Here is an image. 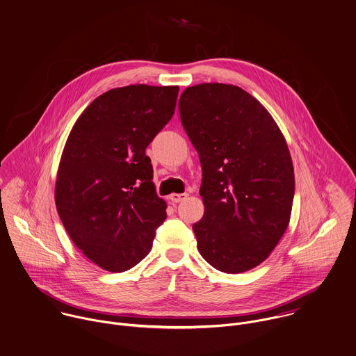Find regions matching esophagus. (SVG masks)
<instances>
[{
	"instance_id": "obj_1",
	"label": "esophagus",
	"mask_w": 356,
	"mask_h": 356,
	"mask_svg": "<svg viewBox=\"0 0 356 356\" xmlns=\"http://www.w3.org/2000/svg\"><path fill=\"white\" fill-rule=\"evenodd\" d=\"M187 197H188L187 194H172V195L169 197V199H170L173 203H179V202L184 200Z\"/></svg>"
}]
</instances>
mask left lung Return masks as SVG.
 I'll list each match as a JSON object with an SVG mask.
<instances>
[{
	"label": "left lung",
	"mask_w": 356,
	"mask_h": 356,
	"mask_svg": "<svg viewBox=\"0 0 356 356\" xmlns=\"http://www.w3.org/2000/svg\"><path fill=\"white\" fill-rule=\"evenodd\" d=\"M179 112L202 166L197 250L220 272H247L269 257L289 222L295 176L286 142L269 112L232 84L186 88Z\"/></svg>",
	"instance_id": "8db88e82"
}]
</instances>
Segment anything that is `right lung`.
Masks as SVG:
<instances>
[{"instance_id": "add662e5", "label": "right lung", "mask_w": 356, "mask_h": 356, "mask_svg": "<svg viewBox=\"0 0 356 356\" xmlns=\"http://www.w3.org/2000/svg\"><path fill=\"white\" fill-rule=\"evenodd\" d=\"M177 94V86L109 90L87 106L68 136L57 211L75 245L105 270L139 264L166 218L146 147L172 119Z\"/></svg>"}]
</instances>
